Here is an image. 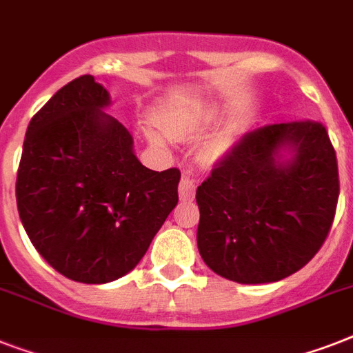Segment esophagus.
Wrapping results in <instances>:
<instances>
[{
  "label": "esophagus",
  "instance_id": "34e87169",
  "mask_svg": "<svg viewBox=\"0 0 353 353\" xmlns=\"http://www.w3.org/2000/svg\"><path fill=\"white\" fill-rule=\"evenodd\" d=\"M196 187H198V181L190 174H185L179 181V198L183 201H192L196 196Z\"/></svg>",
  "mask_w": 353,
  "mask_h": 353
}]
</instances>
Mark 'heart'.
I'll use <instances>...</instances> for the list:
<instances>
[{"label":"heart","instance_id":"b5f03b06","mask_svg":"<svg viewBox=\"0 0 353 353\" xmlns=\"http://www.w3.org/2000/svg\"><path fill=\"white\" fill-rule=\"evenodd\" d=\"M159 126L165 130L166 133H170L174 137H183V139H198L203 135V132L209 126L210 115L209 113H174V112H165L159 115ZM144 135L148 139L150 143L159 148L166 146V137L159 130L154 128H146ZM220 155V148L216 143H207L203 146V159L212 161Z\"/></svg>","mask_w":353,"mask_h":353}]
</instances>
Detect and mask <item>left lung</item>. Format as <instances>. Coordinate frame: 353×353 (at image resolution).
I'll list each match as a JSON object with an SVG mask.
<instances>
[{"label": "left lung", "instance_id": "1", "mask_svg": "<svg viewBox=\"0 0 353 353\" xmlns=\"http://www.w3.org/2000/svg\"><path fill=\"white\" fill-rule=\"evenodd\" d=\"M337 199V157L321 122L252 130L196 190L199 254L238 284L282 280L323 247Z\"/></svg>", "mask_w": 353, "mask_h": 353}]
</instances>
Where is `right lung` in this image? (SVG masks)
Instances as JSON below:
<instances>
[{
  "mask_svg": "<svg viewBox=\"0 0 353 353\" xmlns=\"http://www.w3.org/2000/svg\"><path fill=\"white\" fill-rule=\"evenodd\" d=\"M104 85L84 74L30 119L16 179L19 220L60 274L106 284L130 273L177 205L181 172H154L104 110Z\"/></svg>",
  "mask_w": 353,
  "mask_h": 353,
  "instance_id": "right-lung-1",
  "label": "right lung"
}]
</instances>
